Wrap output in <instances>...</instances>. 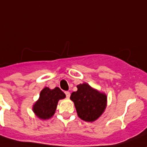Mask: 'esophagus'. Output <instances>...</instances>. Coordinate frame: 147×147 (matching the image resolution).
I'll use <instances>...</instances> for the list:
<instances>
[{
	"mask_svg": "<svg viewBox=\"0 0 147 147\" xmlns=\"http://www.w3.org/2000/svg\"><path fill=\"white\" fill-rule=\"evenodd\" d=\"M65 94H66V98H69L70 97V92H69V91H66V92H65Z\"/></svg>",
	"mask_w": 147,
	"mask_h": 147,
	"instance_id": "34e87169",
	"label": "esophagus"
}]
</instances>
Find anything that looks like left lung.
Instances as JSON below:
<instances>
[{
    "instance_id": "1",
    "label": "left lung",
    "mask_w": 147,
    "mask_h": 147,
    "mask_svg": "<svg viewBox=\"0 0 147 147\" xmlns=\"http://www.w3.org/2000/svg\"><path fill=\"white\" fill-rule=\"evenodd\" d=\"M78 90L71 94L70 99L74 102L78 116L87 122L96 120L107 106V96L91 87L88 84H80Z\"/></svg>"
}]
</instances>
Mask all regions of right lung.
<instances>
[{
	"label": "right lung",
	"mask_w": 147,
	"mask_h": 147,
	"mask_svg": "<svg viewBox=\"0 0 147 147\" xmlns=\"http://www.w3.org/2000/svg\"><path fill=\"white\" fill-rule=\"evenodd\" d=\"M65 97V93L59 87L53 90L45 87L40 92L39 99L33 106V111L39 119H49L55 114L58 101Z\"/></svg>",
	"instance_id": "right-lung-1"
}]
</instances>
